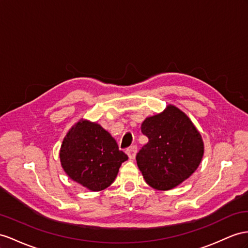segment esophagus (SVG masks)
I'll return each instance as SVG.
<instances>
[{"label":"esophagus","instance_id":"esophagus-1","mask_svg":"<svg viewBox=\"0 0 248 248\" xmlns=\"http://www.w3.org/2000/svg\"><path fill=\"white\" fill-rule=\"evenodd\" d=\"M126 154H128L130 159H134L135 156H136V153H137V147L136 145H132V147H130L129 149H126Z\"/></svg>","mask_w":248,"mask_h":248}]
</instances>
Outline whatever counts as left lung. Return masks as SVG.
Returning a JSON list of instances; mask_svg holds the SVG:
<instances>
[{"label":"left lung","mask_w":248,"mask_h":248,"mask_svg":"<svg viewBox=\"0 0 248 248\" xmlns=\"http://www.w3.org/2000/svg\"><path fill=\"white\" fill-rule=\"evenodd\" d=\"M141 132L149 138L136 155L145 182L159 190L179 186L202 160L204 144L198 130L186 113L169 105L163 112L147 117Z\"/></svg>","instance_id":"obj_1"}]
</instances>
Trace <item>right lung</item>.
<instances>
[{"instance_id": "1", "label": "right lung", "mask_w": 248, "mask_h": 248, "mask_svg": "<svg viewBox=\"0 0 248 248\" xmlns=\"http://www.w3.org/2000/svg\"><path fill=\"white\" fill-rule=\"evenodd\" d=\"M60 159L70 178L98 192L112 185L128 156L100 124L81 119L63 138Z\"/></svg>"}]
</instances>
